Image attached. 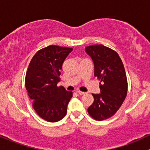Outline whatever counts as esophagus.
<instances>
[{
	"mask_svg": "<svg viewBox=\"0 0 150 150\" xmlns=\"http://www.w3.org/2000/svg\"><path fill=\"white\" fill-rule=\"evenodd\" d=\"M77 93H78L79 94V95H80V96H82V95H84V94L86 93L83 92V91H77Z\"/></svg>",
	"mask_w": 150,
	"mask_h": 150,
	"instance_id": "34e87169",
	"label": "esophagus"
}]
</instances>
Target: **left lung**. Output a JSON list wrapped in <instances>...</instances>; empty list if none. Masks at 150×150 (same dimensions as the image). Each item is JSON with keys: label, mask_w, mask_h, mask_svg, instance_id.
I'll use <instances>...</instances> for the list:
<instances>
[{"label": "left lung", "mask_w": 150, "mask_h": 150, "mask_svg": "<svg viewBox=\"0 0 150 150\" xmlns=\"http://www.w3.org/2000/svg\"><path fill=\"white\" fill-rule=\"evenodd\" d=\"M94 63V76L100 80V94H92L94 101L88 108L97 121L111 117L117 112L127 95L128 83L124 64L116 52L103 45L86 47Z\"/></svg>", "instance_id": "8db88e82"}]
</instances>
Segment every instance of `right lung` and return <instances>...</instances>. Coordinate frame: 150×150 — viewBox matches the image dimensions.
Returning <instances> with one entry per match:
<instances>
[{
    "label": "right lung",
    "mask_w": 150,
    "mask_h": 150,
    "mask_svg": "<svg viewBox=\"0 0 150 150\" xmlns=\"http://www.w3.org/2000/svg\"><path fill=\"white\" fill-rule=\"evenodd\" d=\"M72 48L50 45L39 50L26 71L25 86L34 111L50 122L61 120L67 113L72 91L57 86L62 65Z\"/></svg>",
    "instance_id": "add662e5"
}]
</instances>
